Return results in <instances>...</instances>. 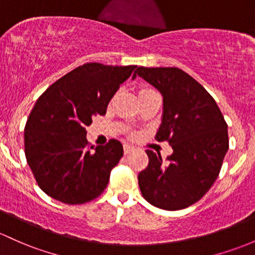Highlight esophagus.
Segmentation results:
<instances>
[{
    "instance_id": "34e87169",
    "label": "esophagus",
    "mask_w": 255,
    "mask_h": 255,
    "mask_svg": "<svg viewBox=\"0 0 255 255\" xmlns=\"http://www.w3.org/2000/svg\"><path fill=\"white\" fill-rule=\"evenodd\" d=\"M132 150H133V147L128 146V144H125V146H124V153H125V155L130 154V153L132 152Z\"/></svg>"
}]
</instances>
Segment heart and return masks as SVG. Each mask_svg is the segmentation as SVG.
<instances>
[{
	"instance_id": "1",
	"label": "heart",
	"mask_w": 255,
	"mask_h": 255,
	"mask_svg": "<svg viewBox=\"0 0 255 255\" xmlns=\"http://www.w3.org/2000/svg\"><path fill=\"white\" fill-rule=\"evenodd\" d=\"M141 91H148V90H141Z\"/></svg>"
}]
</instances>
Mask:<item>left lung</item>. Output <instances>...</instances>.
I'll use <instances>...</instances> for the list:
<instances>
[{"mask_svg":"<svg viewBox=\"0 0 255 255\" xmlns=\"http://www.w3.org/2000/svg\"><path fill=\"white\" fill-rule=\"evenodd\" d=\"M163 95L164 113L155 139L174 153L164 163L160 153L146 150L148 165L138 174L142 196L165 210L185 209L198 202L218 179L229 149L227 124L209 92L175 67H138L133 73Z\"/></svg>","mask_w":255,"mask_h":255,"instance_id":"1","label":"left lung"}]
</instances>
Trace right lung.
<instances>
[{"mask_svg":"<svg viewBox=\"0 0 255 255\" xmlns=\"http://www.w3.org/2000/svg\"><path fill=\"white\" fill-rule=\"evenodd\" d=\"M136 65L86 63L65 74L37 98L24 128V150L35 180L46 194L76 205L102 194L112 169L124 154L109 139L90 147L86 127L105 116L109 101Z\"/></svg>","mask_w":255,"mask_h":255,"instance_id":"add662e5","label":"right lung"}]
</instances>
